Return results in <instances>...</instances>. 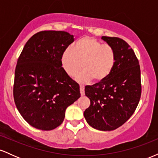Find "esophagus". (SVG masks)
Returning a JSON list of instances; mask_svg holds the SVG:
<instances>
[{
    "label": "esophagus",
    "instance_id": "34e87169",
    "mask_svg": "<svg viewBox=\"0 0 158 158\" xmlns=\"http://www.w3.org/2000/svg\"><path fill=\"white\" fill-rule=\"evenodd\" d=\"M80 94H81V96L85 95V88L84 87L81 86V85H80Z\"/></svg>",
    "mask_w": 158,
    "mask_h": 158
}]
</instances>
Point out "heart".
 Wrapping results in <instances>:
<instances>
[{
  "label": "heart",
  "mask_w": 158,
  "mask_h": 158,
  "mask_svg": "<svg viewBox=\"0 0 158 158\" xmlns=\"http://www.w3.org/2000/svg\"><path fill=\"white\" fill-rule=\"evenodd\" d=\"M116 64V54L111 46L102 44L90 36L81 38L61 56V64L64 72L73 77L84 68L76 77L80 83H100L111 74Z\"/></svg>",
  "instance_id": "obj_1"
}]
</instances>
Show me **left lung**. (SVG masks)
I'll return each mask as SVG.
<instances>
[{
	"mask_svg": "<svg viewBox=\"0 0 158 158\" xmlns=\"http://www.w3.org/2000/svg\"><path fill=\"white\" fill-rule=\"evenodd\" d=\"M114 50L116 64L108 79L85 88L90 105L84 111L87 123L99 131H112L128 120L141 96L140 69L135 52L124 40L102 36Z\"/></svg>",
	"mask_w": 158,
	"mask_h": 158,
	"instance_id": "1",
	"label": "left lung"
}]
</instances>
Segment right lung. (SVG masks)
Instances as JSON below:
<instances>
[{
    "label": "right lung",
    "instance_id": "1",
    "mask_svg": "<svg viewBox=\"0 0 158 158\" xmlns=\"http://www.w3.org/2000/svg\"><path fill=\"white\" fill-rule=\"evenodd\" d=\"M74 41L64 31H41L27 41L18 59L14 100L30 126L50 131L62 123L65 110L80 97L79 85L64 72L61 56Z\"/></svg>",
    "mask_w": 158,
    "mask_h": 158
}]
</instances>
